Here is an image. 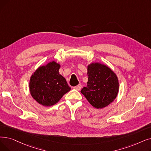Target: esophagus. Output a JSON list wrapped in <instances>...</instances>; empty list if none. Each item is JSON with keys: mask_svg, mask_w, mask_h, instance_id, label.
Wrapping results in <instances>:
<instances>
[{"mask_svg": "<svg viewBox=\"0 0 151 151\" xmlns=\"http://www.w3.org/2000/svg\"><path fill=\"white\" fill-rule=\"evenodd\" d=\"M81 88H82V85L81 84H78V86H75V87H74V89H75L76 90H77V91H80L81 90Z\"/></svg>", "mask_w": 151, "mask_h": 151, "instance_id": "1", "label": "esophagus"}]
</instances>
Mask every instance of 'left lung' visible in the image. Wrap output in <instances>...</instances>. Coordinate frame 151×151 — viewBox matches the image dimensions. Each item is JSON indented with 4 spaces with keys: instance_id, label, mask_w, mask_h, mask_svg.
<instances>
[{
    "instance_id": "1",
    "label": "left lung",
    "mask_w": 151,
    "mask_h": 151,
    "mask_svg": "<svg viewBox=\"0 0 151 151\" xmlns=\"http://www.w3.org/2000/svg\"><path fill=\"white\" fill-rule=\"evenodd\" d=\"M87 69L88 84L81 93L94 107L98 109L107 107L119 94V83L116 73L99 62L89 64Z\"/></svg>"
}]
</instances>
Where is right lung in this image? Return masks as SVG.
<instances>
[{"mask_svg":"<svg viewBox=\"0 0 151 151\" xmlns=\"http://www.w3.org/2000/svg\"><path fill=\"white\" fill-rule=\"evenodd\" d=\"M60 68V63L52 61L37 68L30 78L31 96L43 106H54L71 89L65 78L59 73Z\"/></svg>","mask_w":151,"mask_h":151,"instance_id":"add662e5","label":"right lung"}]
</instances>
